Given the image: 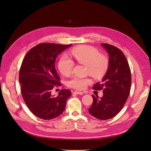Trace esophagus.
<instances>
[{"mask_svg":"<svg viewBox=\"0 0 151 151\" xmlns=\"http://www.w3.org/2000/svg\"><path fill=\"white\" fill-rule=\"evenodd\" d=\"M73 93L75 94H80V95H82L83 94L82 92H79V91H76L73 92Z\"/></svg>","mask_w":151,"mask_h":151,"instance_id":"1","label":"esophagus"}]
</instances>
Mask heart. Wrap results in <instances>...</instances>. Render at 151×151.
<instances>
[{"instance_id":"heart-1","label":"heart","mask_w":151,"mask_h":151,"mask_svg":"<svg viewBox=\"0 0 151 151\" xmlns=\"http://www.w3.org/2000/svg\"><path fill=\"white\" fill-rule=\"evenodd\" d=\"M72 54L77 63L86 65L88 71L94 77H101L105 74L108 68V58L100 54L98 50L91 46H79L73 50ZM74 66V62L66 55H62L58 63L60 72L65 76L71 74ZM91 82V80L89 78L74 76L69 80L68 85L75 89L84 90Z\"/></svg>"}]
</instances>
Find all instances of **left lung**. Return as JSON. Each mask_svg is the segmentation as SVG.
I'll list each match as a JSON object with an SVG mask.
<instances>
[{
  "label": "left lung",
  "mask_w": 151,
  "mask_h": 151,
  "mask_svg": "<svg viewBox=\"0 0 151 151\" xmlns=\"http://www.w3.org/2000/svg\"><path fill=\"white\" fill-rule=\"evenodd\" d=\"M109 55V67L102 82L96 83L94 90L103 89V96L92 95L93 102L88 109L93 117L101 120L112 119L123 108L130 93L131 74L123 52L115 46L102 43Z\"/></svg>",
  "instance_id": "8db88e82"
}]
</instances>
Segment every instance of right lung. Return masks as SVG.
<instances>
[{"label":"right lung","instance_id":"obj_1","mask_svg":"<svg viewBox=\"0 0 151 151\" xmlns=\"http://www.w3.org/2000/svg\"><path fill=\"white\" fill-rule=\"evenodd\" d=\"M71 45L41 43L25 55L19 71L21 93L30 111L47 120L56 118L64 111L71 92L62 89L56 97L51 95L55 87L62 85L55 69L57 57Z\"/></svg>","mask_w":151,"mask_h":151}]
</instances>
